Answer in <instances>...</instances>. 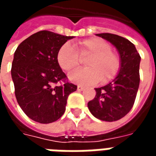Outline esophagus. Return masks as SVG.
Instances as JSON below:
<instances>
[{
  "mask_svg": "<svg viewBox=\"0 0 156 156\" xmlns=\"http://www.w3.org/2000/svg\"><path fill=\"white\" fill-rule=\"evenodd\" d=\"M77 89H78V91H83V90L84 89V88H83V86H81V85H78Z\"/></svg>",
  "mask_w": 156,
  "mask_h": 156,
  "instance_id": "34e87169",
  "label": "esophagus"
}]
</instances>
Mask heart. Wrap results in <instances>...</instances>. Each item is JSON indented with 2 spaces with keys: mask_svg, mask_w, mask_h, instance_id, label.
<instances>
[{
  "mask_svg": "<svg viewBox=\"0 0 156 156\" xmlns=\"http://www.w3.org/2000/svg\"><path fill=\"white\" fill-rule=\"evenodd\" d=\"M77 48L81 57L91 56L86 62L88 68L72 72L68 78L77 84L91 85L98 81H110L117 75L120 68V60L115 52L111 51V46L98 37L85 39L78 41ZM57 61L64 71H71L79 64V56L75 48L65 43L58 50Z\"/></svg>",
  "mask_w": 156,
  "mask_h": 156,
  "instance_id": "b5f03b06",
  "label": "heart"
}]
</instances>
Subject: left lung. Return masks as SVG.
Listing matches in <instances>:
<instances>
[{
	"label": "left lung",
	"mask_w": 156,
	"mask_h": 156,
	"mask_svg": "<svg viewBox=\"0 0 156 156\" xmlns=\"http://www.w3.org/2000/svg\"><path fill=\"white\" fill-rule=\"evenodd\" d=\"M96 36L114 45L119 54L120 68L113 81L95 88V98L88 108L95 118L113 122L124 117L134 105L140 85V56L134 45L128 39L111 33Z\"/></svg>",
	"instance_id": "1"
}]
</instances>
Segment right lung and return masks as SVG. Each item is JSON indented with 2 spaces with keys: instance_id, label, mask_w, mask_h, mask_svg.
I'll use <instances>...</instances> for the list:
<instances>
[{
  "instance_id": "obj_1",
  "label": "right lung",
  "mask_w": 156,
  "mask_h": 156,
  "mask_svg": "<svg viewBox=\"0 0 156 156\" xmlns=\"http://www.w3.org/2000/svg\"><path fill=\"white\" fill-rule=\"evenodd\" d=\"M73 37L40 31L19 45L12 65L16 100L31 119L41 124L58 120L64 114L68 95L77 86L65 81L67 76L57 61L58 50Z\"/></svg>"
}]
</instances>
